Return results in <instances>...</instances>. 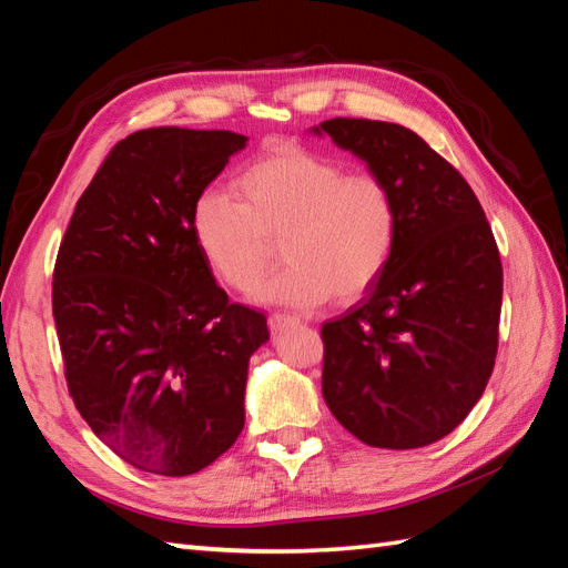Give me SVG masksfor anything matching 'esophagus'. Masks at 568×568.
<instances>
[{"label": "esophagus", "mask_w": 568, "mask_h": 568, "mask_svg": "<svg viewBox=\"0 0 568 568\" xmlns=\"http://www.w3.org/2000/svg\"><path fill=\"white\" fill-rule=\"evenodd\" d=\"M293 322H300V317H295V315H285V312H275V315H271L268 317V324H271V329H283V327H287V324H293Z\"/></svg>", "instance_id": "esophagus-1"}]
</instances>
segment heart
<instances>
[{
	"label": "heart",
	"mask_w": 568,
	"mask_h": 568,
	"mask_svg": "<svg viewBox=\"0 0 568 568\" xmlns=\"http://www.w3.org/2000/svg\"><path fill=\"white\" fill-rule=\"evenodd\" d=\"M234 192L204 190L192 204L195 244L232 291L258 285L275 244L287 263L261 297L297 307L356 300L393 261L400 207L378 173H346L327 153L275 143L241 168Z\"/></svg>",
	"instance_id": "obj_1"
}]
</instances>
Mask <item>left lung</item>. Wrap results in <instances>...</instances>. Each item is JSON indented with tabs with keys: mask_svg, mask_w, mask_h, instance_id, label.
<instances>
[{
	"mask_svg": "<svg viewBox=\"0 0 568 568\" xmlns=\"http://www.w3.org/2000/svg\"><path fill=\"white\" fill-rule=\"evenodd\" d=\"M388 180L393 261L364 303L322 324V395L368 446L419 449L454 432L496 366L503 265L474 190L415 131L371 119L312 129Z\"/></svg>",
	"mask_w": 568,
	"mask_h": 568,
	"instance_id": "8db88e82",
	"label": "left lung"
}]
</instances>
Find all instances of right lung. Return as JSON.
<instances>
[{"mask_svg":"<svg viewBox=\"0 0 568 568\" xmlns=\"http://www.w3.org/2000/svg\"><path fill=\"white\" fill-rule=\"evenodd\" d=\"M246 136L143 129L119 141L70 216L53 320L72 403L124 462L190 476L244 429L261 312L229 303L192 236V204Z\"/></svg>","mask_w":568,"mask_h":568,"instance_id":"add662e5","label":"right lung"}]
</instances>
